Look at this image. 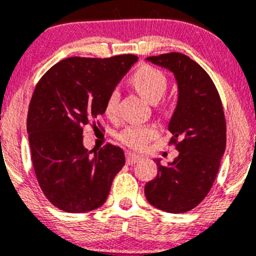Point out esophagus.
<instances>
[{
    "label": "esophagus",
    "instance_id": "1",
    "mask_svg": "<svg viewBox=\"0 0 256 256\" xmlns=\"http://www.w3.org/2000/svg\"><path fill=\"white\" fill-rule=\"evenodd\" d=\"M141 160V156L138 155V154L135 152H126V162H128V165H132V164L138 162V161Z\"/></svg>",
    "mask_w": 256,
    "mask_h": 256
}]
</instances>
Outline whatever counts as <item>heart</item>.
Wrapping results in <instances>:
<instances>
[{"label": "heart", "instance_id": "heart-1", "mask_svg": "<svg viewBox=\"0 0 256 256\" xmlns=\"http://www.w3.org/2000/svg\"><path fill=\"white\" fill-rule=\"evenodd\" d=\"M130 81L135 90L151 104L158 102L168 88L165 75L152 66H141L134 72ZM118 91L112 90L106 98L105 114L110 118H115L118 114ZM155 136L156 128L152 125H130L121 131L118 138L128 148H142Z\"/></svg>", "mask_w": 256, "mask_h": 256}]
</instances>
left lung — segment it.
Here are the masks:
<instances>
[{
    "label": "left lung",
    "mask_w": 256,
    "mask_h": 256,
    "mask_svg": "<svg viewBox=\"0 0 256 256\" xmlns=\"http://www.w3.org/2000/svg\"><path fill=\"white\" fill-rule=\"evenodd\" d=\"M171 71L178 104L168 122L178 158L166 166L155 160L158 175L145 185L152 206L181 214L200 204L214 184L226 146V124L219 92L206 71L180 52L148 57Z\"/></svg>",
    "instance_id": "1"
}]
</instances>
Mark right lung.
Masks as SVG:
<instances>
[{
  "label": "right lung",
  "instance_id": "right-lung-1",
  "mask_svg": "<svg viewBox=\"0 0 256 256\" xmlns=\"http://www.w3.org/2000/svg\"><path fill=\"white\" fill-rule=\"evenodd\" d=\"M135 62V54L68 57L36 85L27 115L32 165L44 196L60 210L100 208L125 165L122 148L111 144L91 155L84 146L82 128L105 112L108 94Z\"/></svg>",
  "mask_w": 256,
  "mask_h": 256
}]
</instances>
